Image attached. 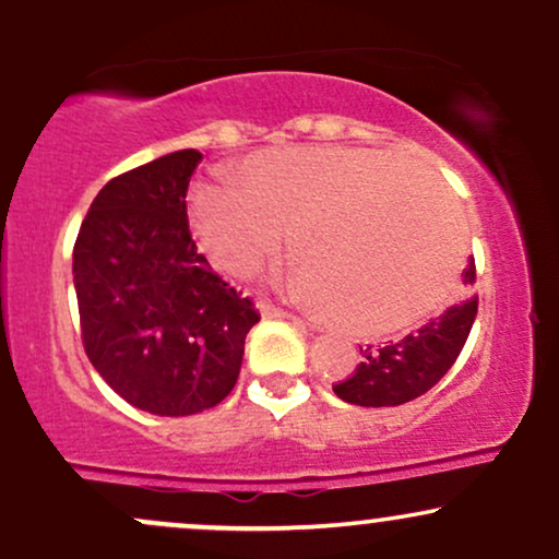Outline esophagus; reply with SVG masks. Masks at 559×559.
Returning a JSON list of instances; mask_svg holds the SVG:
<instances>
[{
    "label": "esophagus",
    "mask_w": 559,
    "mask_h": 559,
    "mask_svg": "<svg viewBox=\"0 0 559 559\" xmlns=\"http://www.w3.org/2000/svg\"><path fill=\"white\" fill-rule=\"evenodd\" d=\"M258 310H260V316L262 318H278V320H297L292 316V312H286V310H281V307H275V305H271V301H260L258 305Z\"/></svg>",
    "instance_id": "1"
}]
</instances>
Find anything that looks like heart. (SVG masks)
<instances>
[{
    "mask_svg": "<svg viewBox=\"0 0 559 559\" xmlns=\"http://www.w3.org/2000/svg\"><path fill=\"white\" fill-rule=\"evenodd\" d=\"M189 217L202 252L230 275L258 271L292 228L299 260L278 284L362 336L426 320L465 260L454 197L409 159L365 146L254 152L241 163L239 183L199 181Z\"/></svg>",
    "mask_w": 559,
    "mask_h": 559,
    "instance_id": "1",
    "label": "heart"
}]
</instances>
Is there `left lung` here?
<instances>
[{"instance_id":"8db88e82","label":"left lung","mask_w":559,"mask_h":559,"mask_svg":"<svg viewBox=\"0 0 559 559\" xmlns=\"http://www.w3.org/2000/svg\"><path fill=\"white\" fill-rule=\"evenodd\" d=\"M463 284H476V265L465 267ZM478 312V297L449 307L415 333L386 346L362 349V362L333 391L338 400L360 407H396L436 386L452 368L467 342Z\"/></svg>"}]
</instances>
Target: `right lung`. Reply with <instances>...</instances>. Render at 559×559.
<instances>
[{"mask_svg":"<svg viewBox=\"0 0 559 559\" xmlns=\"http://www.w3.org/2000/svg\"><path fill=\"white\" fill-rule=\"evenodd\" d=\"M197 150L170 152L112 178L73 249L83 349L128 404L165 418L230 394L254 305L197 252L186 215Z\"/></svg>","mask_w":559,"mask_h":559,"instance_id":"add662e5","label":"right lung"}]
</instances>
